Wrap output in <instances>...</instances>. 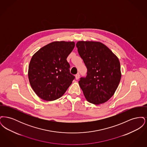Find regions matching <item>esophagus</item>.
Returning <instances> with one entry per match:
<instances>
[{"label":"esophagus","instance_id":"obj_1","mask_svg":"<svg viewBox=\"0 0 147 147\" xmlns=\"http://www.w3.org/2000/svg\"><path fill=\"white\" fill-rule=\"evenodd\" d=\"M79 77H80V74L79 73H78V74L76 75V78L77 80H78L79 78Z\"/></svg>","mask_w":147,"mask_h":147}]
</instances>
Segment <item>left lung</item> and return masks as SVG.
Here are the masks:
<instances>
[{
	"label": "left lung",
	"mask_w": 147,
	"mask_h": 147,
	"mask_svg": "<svg viewBox=\"0 0 147 147\" xmlns=\"http://www.w3.org/2000/svg\"><path fill=\"white\" fill-rule=\"evenodd\" d=\"M78 51L87 68L79 84L88 101L103 104L112 97L119 86L121 66L119 58L103 43L78 41Z\"/></svg>",
	"instance_id": "obj_1"
}]
</instances>
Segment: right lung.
<instances>
[{"label":"right lung","instance_id":"right-lung-1","mask_svg":"<svg viewBox=\"0 0 147 147\" xmlns=\"http://www.w3.org/2000/svg\"><path fill=\"white\" fill-rule=\"evenodd\" d=\"M74 46V42H53L32 56L28 66V79L38 97L53 101L67 91L75 78L70 74V65L67 61Z\"/></svg>","mask_w":147,"mask_h":147}]
</instances>
